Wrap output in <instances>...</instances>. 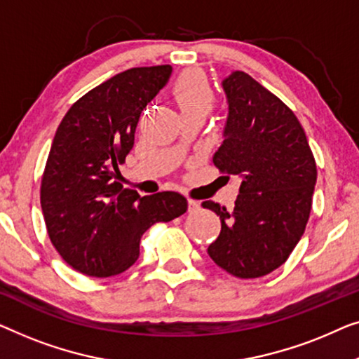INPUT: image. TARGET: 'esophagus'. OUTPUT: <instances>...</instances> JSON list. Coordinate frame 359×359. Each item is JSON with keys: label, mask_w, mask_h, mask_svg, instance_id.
Returning <instances> with one entry per match:
<instances>
[{"label": "esophagus", "mask_w": 359, "mask_h": 359, "mask_svg": "<svg viewBox=\"0 0 359 359\" xmlns=\"http://www.w3.org/2000/svg\"><path fill=\"white\" fill-rule=\"evenodd\" d=\"M198 210H200L198 201L189 198V211H190V213H194V211H198Z\"/></svg>", "instance_id": "1"}]
</instances>
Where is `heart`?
<instances>
[{
    "instance_id": "heart-1",
    "label": "heart",
    "mask_w": 359,
    "mask_h": 359,
    "mask_svg": "<svg viewBox=\"0 0 359 359\" xmlns=\"http://www.w3.org/2000/svg\"><path fill=\"white\" fill-rule=\"evenodd\" d=\"M172 94L182 114H208L215 104V93L201 72L189 69L174 83Z\"/></svg>"
}]
</instances>
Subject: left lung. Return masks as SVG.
<instances>
[{
  "label": "left lung",
  "instance_id": "obj_1",
  "mask_svg": "<svg viewBox=\"0 0 359 359\" xmlns=\"http://www.w3.org/2000/svg\"><path fill=\"white\" fill-rule=\"evenodd\" d=\"M223 88L229 115L213 164L241 175L242 184L232 211L201 203L221 219L208 255L237 278H259L285 264L306 229L316 159L299 120L273 93L244 72L232 73Z\"/></svg>",
  "mask_w": 359,
  "mask_h": 359
}]
</instances>
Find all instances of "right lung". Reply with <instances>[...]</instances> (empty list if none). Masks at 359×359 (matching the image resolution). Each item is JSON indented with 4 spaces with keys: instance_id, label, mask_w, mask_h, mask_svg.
Returning a JSON list of instances; mask_svg holds the SVG:
<instances>
[{
    "instance_id": "obj_1",
    "label": "right lung",
    "mask_w": 359,
    "mask_h": 359,
    "mask_svg": "<svg viewBox=\"0 0 359 359\" xmlns=\"http://www.w3.org/2000/svg\"><path fill=\"white\" fill-rule=\"evenodd\" d=\"M170 72L158 65L115 74L78 99L58 125L40 205L53 247L79 273L107 278L128 270L146 229L187 211L177 191L140 196L114 180L133 148L141 112Z\"/></svg>"
}]
</instances>
